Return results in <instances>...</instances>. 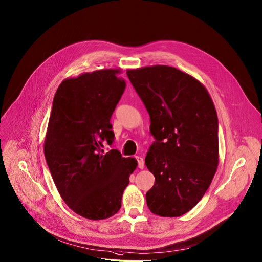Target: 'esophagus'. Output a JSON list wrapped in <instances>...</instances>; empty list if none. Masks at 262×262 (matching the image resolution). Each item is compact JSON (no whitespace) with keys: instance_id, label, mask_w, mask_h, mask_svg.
Here are the masks:
<instances>
[{"instance_id":"obj_1","label":"esophagus","mask_w":262,"mask_h":262,"mask_svg":"<svg viewBox=\"0 0 262 262\" xmlns=\"http://www.w3.org/2000/svg\"><path fill=\"white\" fill-rule=\"evenodd\" d=\"M135 160L137 161V167L140 168V169H143L144 166H145V163H144L143 158H141V157H135Z\"/></svg>"}]
</instances>
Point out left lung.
Returning <instances> with one entry per match:
<instances>
[{
  "label": "left lung",
  "instance_id": "left-lung-1",
  "mask_svg": "<svg viewBox=\"0 0 262 262\" xmlns=\"http://www.w3.org/2000/svg\"><path fill=\"white\" fill-rule=\"evenodd\" d=\"M150 116L155 142L145 163L156 178L146 193L149 209L180 217L202 199L216 173L218 116L205 86L167 66L127 72Z\"/></svg>",
  "mask_w": 262,
  "mask_h": 262
}]
</instances>
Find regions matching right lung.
<instances>
[{"label": "right lung", "mask_w": 262, "mask_h": 262, "mask_svg": "<svg viewBox=\"0 0 262 262\" xmlns=\"http://www.w3.org/2000/svg\"><path fill=\"white\" fill-rule=\"evenodd\" d=\"M118 70H99L59 85L44 142V156L55 185L68 206L91 220L106 219L121 206V196L137 162L122 158L112 145L110 124L126 81Z\"/></svg>", "instance_id": "1"}]
</instances>
